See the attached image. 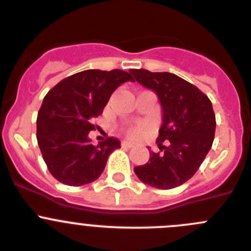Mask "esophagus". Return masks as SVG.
I'll list each match as a JSON object with an SVG mask.
<instances>
[{"label":"esophagus","instance_id":"esophagus-1","mask_svg":"<svg viewBox=\"0 0 251 251\" xmlns=\"http://www.w3.org/2000/svg\"><path fill=\"white\" fill-rule=\"evenodd\" d=\"M122 146H123V147H128V148H132L133 146V142H129V141H123L122 142Z\"/></svg>","mask_w":251,"mask_h":251}]
</instances>
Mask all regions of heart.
Returning a JSON list of instances; mask_svg holds the SVG:
<instances>
[{"mask_svg": "<svg viewBox=\"0 0 251 251\" xmlns=\"http://www.w3.org/2000/svg\"><path fill=\"white\" fill-rule=\"evenodd\" d=\"M150 130V126L145 123L136 124V126H130V127L127 128L128 136L133 137V138H138V137L145 136L146 133Z\"/></svg>", "mask_w": 251, "mask_h": 251, "instance_id": "obj_1", "label": "heart"}]
</instances>
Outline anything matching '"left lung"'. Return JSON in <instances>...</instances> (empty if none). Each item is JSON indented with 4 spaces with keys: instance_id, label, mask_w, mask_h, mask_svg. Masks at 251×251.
<instances>
[{
    "instance_id": "1",
    "label": "left lung",
    "mask_w": 251,
    "mask_h": 251,
    "mask_svg": "<svg viewBox=\"0 0 251 251\" xmlns=\"http://www.w3.org/2000/svg\"><path fill=\"white\" fill-rule=\"evenodd\" d=\"M141 85L156 93L162 106V126L146 165L134 167L142 182L170 190L191 178L212 146L216 119L207 95L171 73L130 69Z\"/></svg>"
}]
</instances>
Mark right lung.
<instances>
[{
    "mask_svg": "<svg viewBox=\"0 0 251 251\" xmlns=\"http://www.w3.org/2000/svg\"><path fill=\"white\" fill-rule=\"evenodd\" d=\"M134 81L114 69L84 70L57 83L45 95L37 113L36 138L50 174L64 185L83 186L99 178L110 153L121 148L117 138L93 145V121L121 84Z\"/></svg>",
    "mask_w": 251,
    "mask_h": 251,
    "instance_id": "obj_1",
    "label": "right lung"
}]
</instances>
